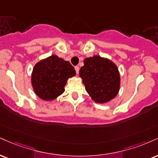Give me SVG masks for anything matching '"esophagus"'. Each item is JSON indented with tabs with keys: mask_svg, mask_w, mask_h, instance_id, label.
Masks as SVG:
<instances>
[{
	"mask_svg": "<svg viewBox=\"0 0 158 158\" xmlns=\"http://www.w3.org/2000/svg\"><path fill=\"white\" fill-rule=\"evenodd\" d=\"M75 71H76V72H77V74L79 73V66H76V67H75Z\"/></svg>",
	"mask_w": 158,
	"mask_h": 158,
	"instance_id": "obj_1",
	"label": "esophagus"
}]
</instances>
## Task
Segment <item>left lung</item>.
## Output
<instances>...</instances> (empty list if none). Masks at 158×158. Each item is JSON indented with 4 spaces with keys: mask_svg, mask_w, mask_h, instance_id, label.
<instances>
[{
    "mask_svg": "<svg viewBox=\"0 0 158 158\" xmlns=\"http://www.w3.org/2000/svg\"><path fill=\"white\" fill-rule=\"evenodd\" d=\"M79 77L94 102L107 103L118 94L121 77L118 68L110 59L95 55L84 60Z\"/></svg>",
    "mask_w": 158,
    "mask_h": 158,
    "instance_id": "8db88e82",
    "label": "left lung"
}]
</instances>
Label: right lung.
I'll return each mask as SVG.
<instances>
[{"instance_id": "1", "label": "right lung", "mask_w": 158, "mask_h": 158, "mask_svg": "<svg viewBox=\"0 0 158 158\" xmlns=\"http://www.w3.org/2000/svg\"><path fill=\"white\" fill-rule=\"evenodd\" d=\"M75 76V69L68 61L53 54L34 66L31 86L40 99L51 102L63 94L68 79Z\"/></svg>"}]
</instances>
